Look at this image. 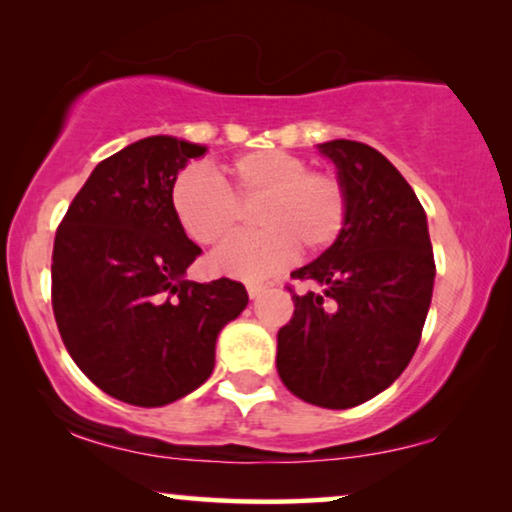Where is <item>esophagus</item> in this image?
<instances>
[{"label": "esophagus", "mask_w": 512, "mask_h": 512, "mask_svg": "<svg viewBox=\"0 0 512 512\" xmlns=\"http://www.w3.org/2000/svg\"><path fill=\"white\" fill-rule=\"evenodd\" d=\"M265 289H268V286L261 284V282H247V293H249V298H258Z\"/></svg>", "instance_id": "1"}]
</instances>
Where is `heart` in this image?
I'll return each mask as SVG.
<instances>
[{
    "label": "heart",
    "mask_w": 512,
    "mask_h": 512,
    "mask_svg": "<svg viewBox=\"0 0 512 512\" xmlns=\"http://www.w3.org/2000/svg\"><path fill=\"white\" fill-rule=\"evenodd\" d=\"M223 180L205 167H186L172 184L174 214L186 235L212 247L233 235L240 202H258V233L240 235L212 256L214 270L230 277L263 279L293 261L333 247L345 233L349 193L338 174L310 170L298 153L256 149L223 165Z\"/></svg>",
    "instance_id": "obj_1"
}]
</instances>
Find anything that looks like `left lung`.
Returning a JSON list of instances; mask_svg holds the SVG:
<instances>
[{"instance_id": "8db88e82", "label": "left lung", "mask_w": 512, "mask_h": 512, "mask_svg": "<svg viewBox=\"0 0 512 512\" xmlns=\"http://www.w3.org/2000/svg\"><path fill=\"white\" fill-rule=\"evenodd\" d=\"M349 193L340 240L291 272L321 293L298 296L277 333V373L300 401L345 410L370 401L408 368L431 305L433 249L424 207L373 146L319 144Z\"/></svg>"}]
</instances>
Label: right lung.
<instances>
[{"instance_id":"add662e5","label":"right lung","mask_w":512,"mask_h":512,"mask_svg":"<svg viewBox=\"0 0 512 512\" xmlns=\"http://www.w3.org/2000/svg\"><path fill=\"white\" fill-rule=\"evenodd\" d=\"M207 149L139 139L104 158L69 205L53 244L51 300L69 356L95 387L139 408L191 394L214 370L221 328L244 284L188 282L200 256L172 207V184Z\"/></svg>"}]
</instances>
